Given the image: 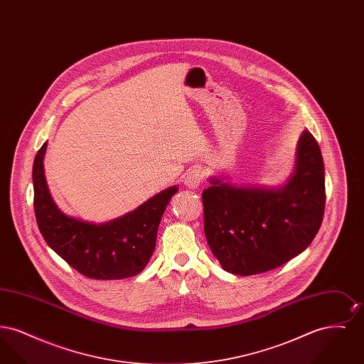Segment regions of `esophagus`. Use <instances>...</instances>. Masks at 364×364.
<instances>
[{"instance_id":"esophagus-1","label":"esophagus","mask_w":364,"mask_h":364,"mask_svg":"<svg viewBox=\"0 0 364 364\" xmlns=\"http://www.w3.org/2000/svg\"><path fill=\"white\" fill-rule=\"evenodd\" d=\"M200 183H202V173L199 169H192L191 172L184 176V180H183V184L190 190L199 188Z\"/></svg>"}]
</instances>
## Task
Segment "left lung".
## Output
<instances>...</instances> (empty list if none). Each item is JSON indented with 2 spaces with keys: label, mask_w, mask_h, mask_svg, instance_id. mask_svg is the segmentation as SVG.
<instances>
[{
  "label": "left lung",
  "mask_w": 364,
  "mask_h": 364,
  "mask_svg": "<svg viewBox=\"0 0 364 364\" xmlns=\"http://www.w3.org/2000/svg\"><path fill=\"white\" fill-rule=\"evenodd\" d=\"M203 191L205 235L223 269L236 276L269 272L311 244L325 211V166L310 131L297 140L294 172L279 187L237 186L210 177Z\"/></svg>",
  "instance_id": "left-lung-1"
}]
</instances>
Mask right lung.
Listing matches in <instances>:
<instances>
[{"label": "right lung", "instance_id": "add662e5", "mask_svg": "<svg viewBox=\"0 0 364 364\" xmlns=\"http://www.w3.org/2000/svg\"><path fill=\"white\" fill-rule=\"evenodd\" d=\"M43 143L33 166L34 210L38 228L53 251L88 278L122 279L139 274L156 248V232L177 186L161 191L138 208L102 224L61 211L46 183Z\"/></svg>", "mask_w": 364, "mask_h": 364}]
</instances>
